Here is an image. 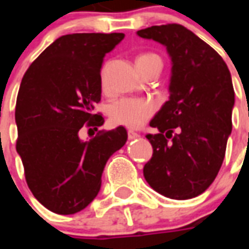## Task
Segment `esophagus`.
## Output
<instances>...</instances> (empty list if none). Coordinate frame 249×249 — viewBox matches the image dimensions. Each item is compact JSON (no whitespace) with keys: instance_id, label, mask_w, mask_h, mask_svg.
<instances>
[{"instance_id":"esophagus-1","label":"esophagus","mask_w":249,"mask_h":249,"mask_svg":"<svg viewBox=\"0 0 249 249\" xmlns=\"http://www.w3.org/2000/svg\"><path fill=\"white\" fill-rule=\"evenodd\" d=\"M136 138H140V133L133 132V130H128V140H136Z\"/></svg>"}]
</instances>
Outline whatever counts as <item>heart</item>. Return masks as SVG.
I'll return each instance as SVG.
<instances>
[{
	"mask_svg": "<svg viewBox=\"0 0 249 249\" xmlns=\"http://www.w3.org/2000/svg\"><path fill=\"white\" fill-rule=\"evenodd\" d=\"M138 70L146 67L148 64L160 63L161 59L159 55L146 53L137 56L136 59ZM101 85L105 89V73L102 72L101 75ZM155 105L147 99H141V98H123L119 101L112 102L108 107V116L111 123L115 125H120L129 129L141 128L142 125L148 121L155 113Z\"/></svg>",
	"mask_w": 249,
	"mask_h": 249,
	"instance_id": "heart-1",
	"label": "heart"
}]
</instances>
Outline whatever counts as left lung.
<instances>
[{
	"label": "left lung",
	"mask_w": 249,
	"mask_h": 249,
	"mask_svg": "<svg viewBox=\"0 0 249 249\" xmlns=\"http://www.w3.org/2000/svg\"><path fill=\"white\" fill-rule=\"evenodd\" d=\"M137 35L163 44L172 58L169 101L150 123L148 185L170 199L200 195L214 181L231 133L234 88L221 55L181 24L152 25Z\"/></svg>",
	"instance_id": "8db88e82"
}]
</instances>
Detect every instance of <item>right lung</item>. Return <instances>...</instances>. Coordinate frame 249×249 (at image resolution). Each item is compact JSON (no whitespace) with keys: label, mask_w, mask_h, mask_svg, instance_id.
<instances>
[{"label":"right lung","mask_w":249,"mask_h":249,"mask_svg":"<svg viewBox=\"0 0 249 249\" xmlns=\"http://www.w3.org/2000/svg\"><path fill=\"white\" fill-rule=\"evenodd\" d=\"M124 33H72L56 38L23 76L17 98V151L33 196L58 214H73L94 200L109 156L128 134L123 126L80 140L83 128L105 123L101 102L103 58Z\"/></svg>","instance_id":"right-lung-1"}]
</instances>
